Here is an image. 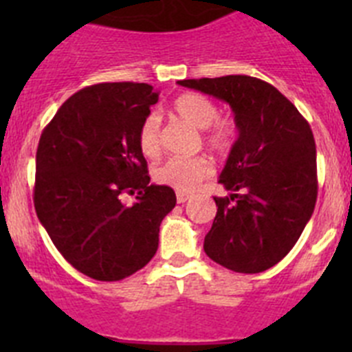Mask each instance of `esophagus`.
<instances>
[{"mask_svg":"<svg viewBox=\"0 0 352 352\" xmlns=\"http://www.w3.org/2000/svg\"><path fill=\"white\" fill-rule=\"evenodd\" d=\"M176 201H178L179 204L186 203V201H188V194H185V192H178V194H176Z\"/></svg>","mask_w":352,"mask_h":352,"instance_id":"34e87169","label":"esophagus"}]
</instances>
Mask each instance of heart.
Segmentation results:
<instances>
[{
  "label": "heart",
  "mask_w": 352,
  "mask_h": 352,
  "mask_svg": "<svg viewBox=\"0 0 352 352\" xmlns=\"http://www.w3.org/2000/svg\"><path fill=\"white\" fill-rule=\"evenodd\" d=\"M170 109L186 123L203 130L204 142L219 153L229 151L238 138L236 121L232 118H220L217 104L206 95L183 93L174 98ZM138 144L144 157L155 158L160 155V121L157 114H148L142 120L138 133ZM211 173H213V164L210 158L199 155V157L169 158L162 162L160 166L153 169V178L162 185L173 186L179 192H190Z\"/></svg>",
  "instance_id": "heart-1"
}]
</instances>
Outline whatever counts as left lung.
I'll use <instances>...</instances> for the list:
<instances>
[{
  "label": "left lung",
  "mask_w": 352,
  "mask_h": 352,
  "mask_svg": "<svg viewBox=\"0 0 352 352\" xmlns=\"http://www.w3.org/2000/svg\"><path fill=\"white\" fill-rule=\"evenodd\" d=\"M185 88L227 102L238 139L213 197L219 210L204 238L210 259L236 273H261L296 245L317 199L316 142L310 125L275 86L250 76L185 79Z\"/></svg>",
  "instance_id": "left-lung-1"
}]
</instances>
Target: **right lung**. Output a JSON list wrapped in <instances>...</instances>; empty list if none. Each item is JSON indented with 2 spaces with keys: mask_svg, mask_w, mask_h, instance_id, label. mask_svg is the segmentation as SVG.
Masks as SVG:
<instances>
[{
  "mask_svg": "<svg viewBox=\"0 0 352 352\" xmlns=\"http://www.w3.org/2000/svg\"><path fill=\"white\" fill-rule=\"evenodd\" d=\"M158 102L144 82L80 89L58 109L36 149V217L61 256L86 276L114 282L157 254L160 223L176 206L170 186L149 183L138 144ZM123 193H138L126 207Z\"/></svg>",
  "mask_w": 352,
  "mask_h": 352,
  "instance_id": "right-lung-1",
  "label": "right lung"
}]
</instances>
